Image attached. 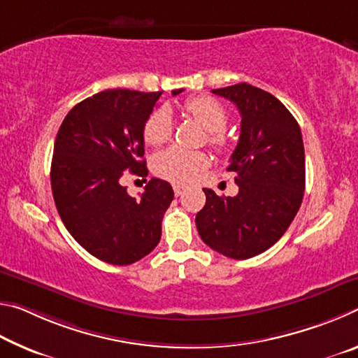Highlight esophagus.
I'll return each mask as SVG.
<instances>
[{
	"mask_svg": "<svg viewBox=\"0 0 358 358\" xmlns=\"http://www.w3.org/2000/svg\"><path fill=\"white\" fill-rule=\"evenodd\" d=\"M183 191H185V186L183 185H173V192H175V196H181V194H183Z\"/></svg>",
	"mask_w": 358,
	"mask_h": 358,
	"instance_id": "obj_1",
	"label": "esophagus"
}]
</instances>
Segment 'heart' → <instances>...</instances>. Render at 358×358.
<instances>
[{"instance_id": "obj_1", "label": "heart", "mask_w": 358, "mask_h": 358, "mask_svg": "<svg viewBox=\"0 0 358 358\" xmlns=\"http://www.w3.org/2000/svg\"><path fill=\"white\" fill-rule=\"evenodd\" d=\"M185 110L208 132V143L216 150L227 147V138L222 131L227 124V112L216 99L210 96H197L185 102ZM173 134V120L169 107H159L150 113L143 124V138L148 145H159L171 141ZM208 157L202 151H192L181 147H171L157 153L153 159V171L157 177L173 183H186L207 167Z\"/></svg>"}]
</instances>
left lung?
Masks as SVG:
<instances>
[{"label": "left lung", "mask_w": 358, "mask_h": 358, "mask_svg": "<svg viewBox=\"0 0 358 358\" xmlns=\"http://www.w3.org/2000/svg\"><path fill=\"white\" fill-rule=\"evenodd\" d=\"M232 101L241 131L227 171L238 194L217 196L205 187V207L196 216L199 235L230 259H250L286 232L305 191V148L300 126L281 101L248 83L213 90Z\"/></svg>", "instance_id": "8db88e82"}]
</instances>
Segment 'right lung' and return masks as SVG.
<instances>
[{"label": "right lung", "mask_w": 358, "mask_h": 358, "mask_svg": "<svg viewBox=\"0 0 358 358\" xmlns=\"http://www.w3.org/2000/svg\"><path fill=\"white\" fill-rule=\"evenodd\" d=\"M161 94L106 90L72 107L58 129L53 201L77 243L107 264L129 265L153 251L173 201L164 180L151 178L138 199L121 185L126 172L147 177L143 124Z\"/></svg>", "instance_id": "1"}]
</instances>
